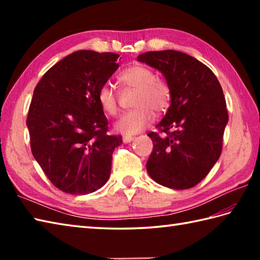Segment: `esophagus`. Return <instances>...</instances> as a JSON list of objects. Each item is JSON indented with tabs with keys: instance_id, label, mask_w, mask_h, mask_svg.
I'll return each instance as SVG.
<instances>
[{
	"instance_id": "obj_1",
	"label": "esophagus",
	"mask_w": 260,
	"mask_h": 260,
	"mask_svg": "<svg viewBox=\"0 0 260 260\" xmlns=\"http://www.w3.org/2000/svg\"><path fill=\"white\" fill-rule=\"evenodd\" d=\"M135 137L134 136H131V135H124L123 136V142L124 143H131L132 141H134Z\"/></svg>"
}]
</instances>
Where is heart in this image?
Segmentation results:
<instances>
[{"instance_id": "b5f03b06", "label": "heart", "mask_w": 260, "mask_h": 260, "mask_svg": "<svg viewBox=\"0 0 260 260\" xmlns=\"http://www.w3.org/2000/svg\"><path fill=\"white\" fill-rule=\"evenodd\" d=\"M118 81L124 88H133L137 91L133 102L136 108L125 113L116 121L115 127L120 133L126 135L140 133L153 123V110L162 114L169 109L172 97L171 87L147 66L136 63L124 69L118 76ZM97 99L105 114L109 116L118 114V96L112 85L104 84L99 88Z\"/></svg>"}]
</instances>
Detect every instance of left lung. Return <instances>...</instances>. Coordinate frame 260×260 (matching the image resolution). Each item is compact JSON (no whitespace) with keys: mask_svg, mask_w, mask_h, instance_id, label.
<instances>
[{"mask_svg":"<svg viewBox=\"0 0 260 260\" xmlns=\"http://www.w3.org/2000/svg\"><path fill=\"white\" fill-rule=\"evenodd\" d=\"M137 60L161 71L172 91L158 133L147 134L153 142L147 172L163 186L190 189L221 155L229 118L221 85L211 69L183 52L148 51Z\"/></svg>","mask_w":260,"mask_h":260,"instance_id":"8db88e82","label":"left lung"}]
</instances>
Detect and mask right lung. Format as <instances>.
I'll return each instance as SVG.
<instances>
[{
	"mask_svg": "<svg viewBox=\"0 0 260 260\" xmlns=\"http://www.w3.org/2000/svg\"><path fill=\"white\" fill-rule=\"evenodd\" d=\"M119 54L80 50L60 60L38 82L26 125L33 156L60 191L88 194L106 183L123 140L108 134L98 89L118 68Z\"/></svg>",
	"mask_w": 260,
	"mask_h": 260,
	"instance_id": "add662e5",
	"label": "right lung"
}]
</instances>
